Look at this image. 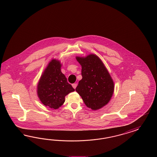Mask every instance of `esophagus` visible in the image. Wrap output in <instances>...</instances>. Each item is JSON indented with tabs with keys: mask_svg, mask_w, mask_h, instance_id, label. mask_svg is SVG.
I'll use <instances>...</instances> for the list:
<instances>
[{
	"mask_svg": "<svg viewBox=\"0 0 157 157\" xmlns=\"http://www.w3.org/2000/svg\"><path fill=\"white\" fill-rule=\"evenodd\" d=\"M77 86V84L76 83H75V84H72V86H73V87L75 89H76Z\"/></svg>",
	"mask_w": 157,
	"mask_h": 157,
	"instance_id": "esophagus-1",
	"label": "esophagus"
}]
</instances>
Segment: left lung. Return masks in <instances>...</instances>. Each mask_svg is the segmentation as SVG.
Masks as SVG:
<instances>
[{
  "label": "left lung",
  "mask_w": 157,
  "mask_h": 157,
  "mask_svg": "<svg viewBox=\"0 0 157 157\" xmlns=\"http://www.w3.org/2000/svg\"><path fill=\"white\" fill-rule=\"evenodd\" d=\"M76 59L81 66L82 77L76 91L88 108L99 109L110 101L114 92V82L97 55L90 54L86 57L76 56Z\"/></svg>",
  "instance_id": "1"
}]
</instances>
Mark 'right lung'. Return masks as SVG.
<instances>
[{
  "label": "right lung",
  "mask_w": 157,
  "mask_h": 157,
  "mask_svg": "<svg viewBox=\"0 0 157 157\" xmlns=\"http://www.w3.org/2000/svg\"><path fill=\"white\" fill-rule=\"evenodd\" d=\"M60 61L52 59L42 73L37 85V95L42 104L52 109L59 108L65 97L75 90L61 71Z\"/></svg>",
  "instance_id": "add662e5"
}]
</instances>
